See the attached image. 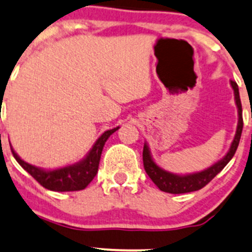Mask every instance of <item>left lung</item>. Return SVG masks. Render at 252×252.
I'll list each match as a JSON object with an SVG mask.
<instances>
[{
	"label": "left lung",
	"instance_id": "1",
	"mask_svg": "<svg viewBox=\"0 0 252 252\" xmlns=\"http://www.w3.org/2000/svg\"><path fill=\"white\" fill-rule=\"evenodd\" d=\"M231 87L234 89V95H235L236 106H238L239 111V123H238V129H236L235 138H234L233 143H231L230 149L226 153V156L218 161L217 164L212 165L210 169L201 173L192 174V175H185V176H179L174 175V174L164 171L163 169L159 168L152 159L149 149L147 144L143 147V166L146 170L147 175L152 179L154 184L158 186L159 190L164 191V192L169 193H186V192H192V191H197L200 189L205 188L208 183L217 175L220 173L224 169V166L230 161L235 154L236 149H238L239 142H240L241 132H243L244 121H243V108H241V101L240 95H239V88L236 82L230 81Z\"/></svg>",
	"mask_w": 252,
	"mask_h": 252
}]
</instances>
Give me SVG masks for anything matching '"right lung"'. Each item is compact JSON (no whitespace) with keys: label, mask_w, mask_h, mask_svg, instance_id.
<instances>
[{"label":"right lung","mask_w":252,"mask_h":252,"mask_svg":"<svg viewBox=\"0 0 252 252\" xmlns=\"http://www.w3.org/2000/svg\"><path fill=\"white\" fill-rule=\"evenodd\" d=\"M118 128L119 127H116V128L104 132L99 137L98 141L95 142V144L91 149L86 159H83L79 163L73 164V165L64 166V168L56 169V170L46 171L41 170V169L36 168L34 165H31V164L22 160L17 156V153H14L13 149H12V154L19 163V165L24 170L28 171L42 188L51 191H60V192H63V191H79L86 189L89 185V183L93 180L94 176L96 175L104 144H105L106 139L110 137V134H113Z\"/></svg>","instance_id":"add662e5"}]
</instances>
